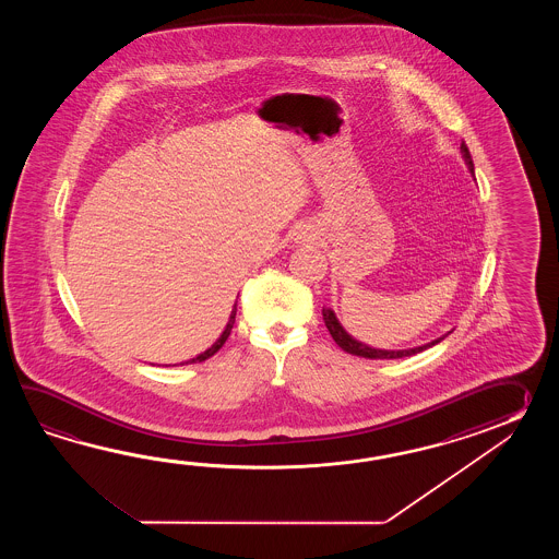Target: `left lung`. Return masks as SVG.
Masks as SVG:
<instances>
[{
    "mask_svg": "<svg viewBox=\"0 0 559 559\" xmlns=\"http://www.w3.org/2000/svg\"><path fill=\"white\" fill-rule=\"evenodd\" d=\"M462 157H464L465 166L469 169V174L474 176V159H472V154H469V150H467V145L462 143ZM321 313H323V321H325V328L330 330L332 333L333 340H335V344L340 345L344 352L347 354H352V356L359 357H368V359H400V357H409L416 356L419 352H424V349H428L431 345L440 344L441 340L448 335H441L438 340H433V342H429V344L417 345V347H409V349H380V347H371V345L364 344V342H357L354 335H349V333L345 332L344 325L340 323L337 320V316H335V311L332 308H323L321 309Z\"/></svg>",
    "mask_w": 559,
    "mask_h": 559,
    "instance_id": "obj_1",
    "label": "left lung"
}]
</instances>
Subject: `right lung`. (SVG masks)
I'll list each match as a JSON object with an SVG mask.
<instances>
[{
	"label": "right lung",
	"instance_id": "1",
	"mask_svg": "<svg viewBox=\"0 0 559 559\" xmlns=\"http://www.w3.org/2000/svg\"><path fill=\"white\" fill-rule=\"evenodd\" d=\"M236 311H238V304H234V308H231V313H229V320H227L226 328H224L222 335H219V337L215 340L214 344H212V347H207V349L202 352L200 356L191 357V359H188V361H181V366H183V364H200V361H205L207 357H212L214 354H217V352H219V347L226 344V340L229 337V333H231V328H234V323H236Z\"/></svg>",
	"mask_w": 559,
	"mask_h": 559
}]
</instances>
